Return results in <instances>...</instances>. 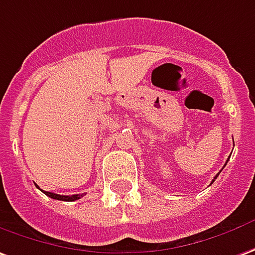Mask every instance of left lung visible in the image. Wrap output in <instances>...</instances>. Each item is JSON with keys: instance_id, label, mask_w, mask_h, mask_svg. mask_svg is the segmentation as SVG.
<instances>
[{"instance_id": "1", "label": "left lung", "mask_w": 255, "mask_h": 255, "mask_svg": "<svg viewBox=\"0 0 255 255\" xmlns=\"http://www.w3.org/2000/svg\"><path fill=\"white\" fill-rule=\"evenodd\" d=\"M225 165H227V164H225ZM217 177H218V174H217V175H215V177H214V179H213V182H214L215 179H217Z\"/></svg>"}]
</instances>
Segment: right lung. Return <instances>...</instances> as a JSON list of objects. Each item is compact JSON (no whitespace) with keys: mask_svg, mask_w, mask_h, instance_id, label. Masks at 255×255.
I'll return each instance as SVG.
<instances>
[{"mask_svg":"<svg viewBox=\"0 0 255 255\" xmlns=\"http://www.w3.org/2000/svg\"><path fill=\"white\" fill-rule=\"evenodd\" d=\"M44 193L47 196H49L51 199H56V200H62V202H74V200H78L81 199L83 195H72V196H62V195H56V193H52V192H45L42 190Z\"/></svg>","mask_w":255,"mask_h":255,"instance_id":"obj_1","label":"right lung"}]
</instances>
